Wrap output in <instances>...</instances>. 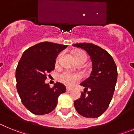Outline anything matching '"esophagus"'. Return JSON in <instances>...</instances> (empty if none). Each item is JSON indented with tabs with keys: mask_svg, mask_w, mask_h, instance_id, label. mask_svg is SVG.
Segmentation results:
<instances>
[{
	"mask_svg": "<svg viewBox=\"0 0 134 134\" xmlns=\"http://www.w3.org/2000/svg\"><path fill=\"white\" fill-rule=\"evenodd\" d=\"M71 90H72V88H69V87H67V88H66V90H67V92H69V91H71Z\"/></svg>",
	"mask_w": 134,
	"mask_h": 134,
	"instance_id": "obj_1",
	"label": "esophagus"
}]
</instances>
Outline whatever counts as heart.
<instances>
[{"mask_svg": "<svg viewBox=\"0 0 134 134\" xmlns=\"http://www.w3.org/2000/svg\"><path fill=\"white\" fill-rule=\"evenodd\" d=\"M75 59H83L86 61L87 55L83 51H77L75 54ZM81 75L80 74H75L70 71H65L59 75V80L64 84L71 86L80 81Z\"/></svg>", "mask_w": 134, "mask_h": 134, "instance_id": "obj_1", "label": "heart"}]
</instances>
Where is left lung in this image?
Returning a JSON list of instances; mask_svg holds the SVG:
<instances>
[{
    "mask_svg": "<svg viewBox=\"0 0 134 134\" xmlns=\"http://www.w3.org/2000/svg\"><path fill=\"white\" fill-rule=\"evenodd\" d=\"M73 46L86 51L92 63L90 77L80 83L85 89L81 97L74 101V106L83 117L96 118L105 112L112 100L117 80V66L111 55L100 46L91 43Z\"/></svg>",
    "mask_w": 134,
    "mask_h": 134,
    "instance_id": "obj_1",
    "label": "left lung"
}]
</instances>
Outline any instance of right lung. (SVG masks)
Segmentation results:
<instances>
[{"label":"right lung","mask_w":134,"mask_h":134,"mask_svg":"<svg viewBox=\"0 0 134 134\" xmlns=\"http://www.w3.org/2000/svg\"><path fill=\"white\" fill-rule=\"evenodd\" d=\"M67 45L44 42L29 48L23 53L16 69L17 90L25 107L35 115L53 111L59 95L66 92L63 83L53 88L45 83L46 75L54 70L58 54Z\"/></svg>","instance_id":"obj_1"}]
</instances>
